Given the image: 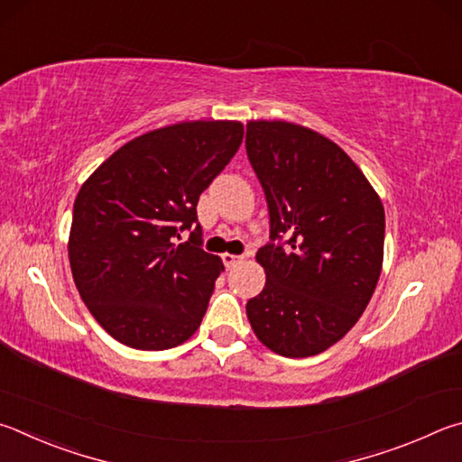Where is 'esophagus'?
<instances>
[{
  "mask_svg": "<svg viewBox=\"0 0 462 462\" xmlns=\"http://www.w3.org/2000/svg\"><path fill=\"white\" fill-rule=\"evenodd\" d=\"M241 260H244V257H241V255H233V254H223V263H225V268H233V265H236V263H239Z\"/></svg>",
  "mask_w": 462,
  "mask_h": 462,
  "instance_id": "1",
  "label": "esophagus"
}]
</instances>
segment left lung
Returning a JSON list of instances; mask_svg holds the SVG:
<instances>
[{
	"label": "left lung",
	"instance_id": "left-lung-1",
	"mask_svg": "<svg viewBox=\"0 0 462 462\" xmlns=\"http://www.w3.org/2000/svg\"><path fill=\"white\" fill-rule=\"evenodd\" d=\"M245 148L270 210V244L255 255L265 286L247 319L273 353L312 357L341 341L374 296L383 205L359 166L309 127L249 121Z\"/></svg>",
	"mask_w": 462,
	"mask_h": 462
}]
</instances>
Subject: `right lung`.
Listing matches in <instances>:
<instances>
[{"label":"right lung","instance_id":"add662e5","mask_svg":"<svg viewBox=\"0 0 462 462\" xmlns=\"http://www.w3.org/2000/svg\"><path fill=\"white\" fill-rule=\"evenodd\" d=\"M244 140L239 121H182L143 134L87 178L69 260L95 320L132 349L164 351L205 317L221 257L202 249L197 202ZM190 230L189 242L177 244Z\"/></svg>","mask_w":462,"mask_h":462}]
</instances>
